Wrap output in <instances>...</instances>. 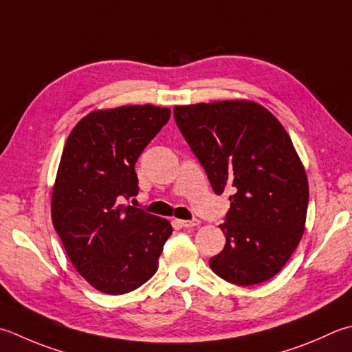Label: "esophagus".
Wrapping results in <instances>:
<instances>
[{"instance_id":"1","label":"esophagus","mask_w":352,"mask_h":352,"mask_svg":"<svg viewBox=\"0 0 352 352\" xmlns=\"http://www.w3.org/2000/svg\"><path fill=\"white\" fill-rule=\"evenodd\" d=\"M182 227H186V229H189V227H195L199 224V219H178L177 221Z\"/></svg>"}]
</instances>
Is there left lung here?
<instances>
[{
    "mask_svg": "<svg viewBox=\"0 0 352 352\" xmlns=\"http://www.w3.org/2000/svg\"><path fill=\"white\" fill-rule=\"evenodd\" d=\"M186 142L213 190H233L221 253L209 265L236 285L272 279L287 264L305 230L308 178L282 123L247 99L174 108Z\"/></svg>",
    "mask_w": 352,
    "mask_h": 352,
    "instance_id": "8db88e82",
    "label": "left lung"
}]
</instances>
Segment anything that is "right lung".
Returning a JSON list of instances; mask_svg holds the SVG:
<instances>
[{
	"mask_svg": "<svg viewBox=\"0 0 352 352\" xmlns=\"http://www.w3.org/2000/svg\"><path fill=\"white\" fill-rule=\"evenodd\" d=\"M170 109L123 105L94 109L76 123L52 189V221L76 270L100 293L125 294L154 276L168 219L122 197L139 194L135 162Z\"/></svg>",
	"mask_w": 352,
	"mask_h": 352,
	"instance_id": "add662e5",
	"label": "right lung"
}]
</instances>
